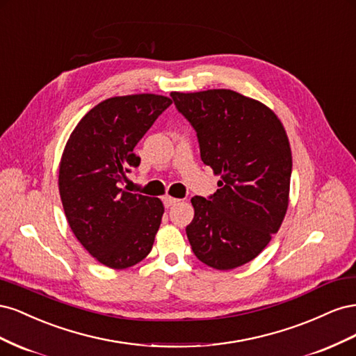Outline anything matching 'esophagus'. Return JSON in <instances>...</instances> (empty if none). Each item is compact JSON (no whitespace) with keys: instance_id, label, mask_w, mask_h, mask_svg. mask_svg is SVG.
<instances>
[{"instance_id":"34e87169","label":"esophagus","mask_w":356,"mask_h":356,"mask_svg":"<svg viewBox=\"0 0 356 356\" xmlns=\"http://www.w3.org/2000/svg\"><path fill=\"white\" fill-rule=\"evenodd\" d=\"M177 203H179V199L170 197V196H166V197H163V204H165V208H172V207H175Z\"/></svg>"}]
</instances>
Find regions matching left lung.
<instances>
[{"instance_id":"1","label":"left lung","mask_w":356,"mask_h":356,"mask_svg":"<svg viewBox=\"0 0 356 356\" xmlns=\"http://www.w3.org/2000/svg\"><path fill=\"white\" fill-rule=\"evenodd\" d=\"M170 96L196 131L202 161L221 177L217 193L191 199L188 242L202 263L230 270L254 260L284 221L293 170L285 129L266 105L233 90Z\"/></svg>"}]
</instances>
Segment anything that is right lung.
I'll return each instance as SVG.
<instances>
[{"instance_id": "obj_1", "label": "right lung", "mask_w": 356, "mask_h": 356, "mask_svg": "<svg viewBox=\"0 0 356 356\" xmlns=\"http://www.w3.org/2000/svg\"><path fill=\"white\" fill-rule=\"evenodd\" d=\"M170 104L149 93L106 99L81 118L63 149V211L75 238L104 266L127 268L152 251L163 203L129 193L123 182L141 163L135 145Z\"/></svg>"}]
</instances>
